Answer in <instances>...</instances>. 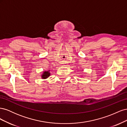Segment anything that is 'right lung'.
Instances as JSON below:
<instances>
[{
	"label": "right lung",
	"instance_id": "right-lung-1",
	"mask_svg": "<svg viewBox=\"0 0 127 127\" xmlns=\"http://www.w3.org/2000/svg\"><path fill=\"white\" fill-rule=\"evenodd\" d=\"M50 75V73L49 72V71H44L43 72V74L41 75V77L42 79H46Z\"/></svg>",
	"mask_w": 127,
	"mask_h": 127
}]
</instances>
